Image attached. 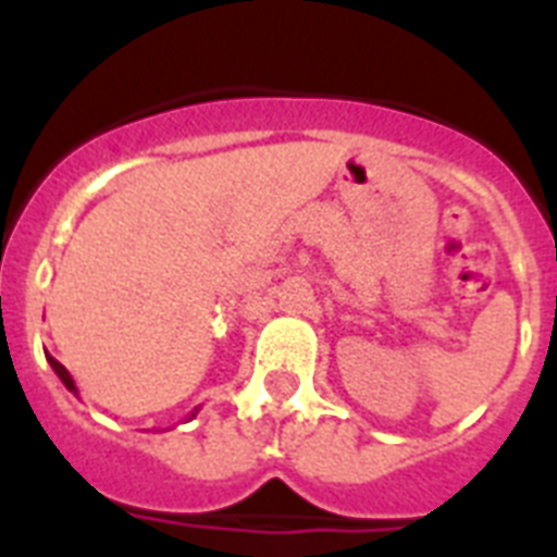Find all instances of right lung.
<instances>
[{
	"label": "right lung",
	"instance_id": "obj_1",
	"mask_svg": "<svg viewBox=\"0 0 557 557\" xmlns=\"http://www.w3.org/2000/svg\"><path fill=\"white\" fill-rule=\"evenodd\" d=\"M46 361H48V364H51V370L57 372V379L63 381V384H65V389H72L74 396H77V384H74V379H72V375H69V370H65V367L60 364V361H57L54 356H48V352H46ZM196 413H199V407H196V410H193V413H190V419H193V416H196Z\"/></svg>",
	"mask_w": 557,
	"mask_h": 557
}]
</instances>
